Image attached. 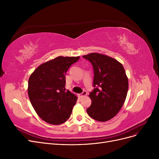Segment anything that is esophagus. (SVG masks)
Returning <instances> with one entry per match:
<instances>
[{"instance_id":"obj_1","label":"esophagus","mask_w":159,"mask_h":159,"mask_svg":"<svg viewBox=\"0 0 159 159\" xmlns=\"http://www.w3.org/2000/svg\"><path fill=\"white\" fill-rule=\"evenodd\" d=\"M86 95H87V92H86L85 91H84L82 93L80 94V98H83V97H84V96H85Z\"/></svg>"}]
</instances>
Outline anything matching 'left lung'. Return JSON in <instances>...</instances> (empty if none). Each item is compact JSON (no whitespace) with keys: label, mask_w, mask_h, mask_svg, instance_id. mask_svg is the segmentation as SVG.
<instances>
[{"label":"left lung","mask_w":159,"mask_h":159,"mask_svg":"<svg viewBox=\"0 0 159 159\" xmlns=\"http://www.w3.org/2000/svg\"><path fill=\"white\" fill-rule=\"evenodd\" d=\"M93 68V89L89 93V116L98 121L114 117L122 107L128 91V78L123 65L115 59L98 53L83 56Z\"/></svg>","instance_id":"1"}]
</instances>
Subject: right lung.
Masks as SVG:
<instances>
[{"label":"right lung","instance_id":"obj_1","mask_svg":"<svg viewBox=\"0 0 159 159\" xmlns=\"http://www.w3.org/2000/svg\"><path fill=\"white\" fill-rule=\"evenodd\" d=\"M79 59V56L57 57L38 66L30 76L28 97L44 121L60 125L70 118L77 97L65 88L66 74Z\"/></svg>","mask_w":159,"mask_h":159}]
</instances>
